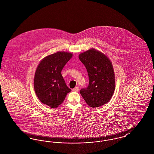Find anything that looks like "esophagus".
<instances>
[{"label":"esophagus","mask_w":154,"mask_h":154,"mask_svg":"<svg viewBox=\"0 0 154 154\" xmlns=\"http://www.w3.org/2000/svg\"><path fill=\"white\" fill-rule=\"evenodd\" d=\"M79 90V87H75L74 88L72 89V91H75V92H78Z\"/></svg>","instance_id":"obj_1"}]
</instances>
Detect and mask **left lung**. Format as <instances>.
<instances>
[{"instance_id": "obj_1", "label": "left lung", "mask_w": 154, "mask_h": 154, "mask_svg": "<svg viewBox=\"0 0 154 154\" xmlns=\"http://www.w3.org/2000/svg\"><path fill=\"white\" fill-rule=\"evenodd\" d=\"M79 59L87 70L89 84L80 90L87 103L98 108L110 100L115 89V78L112 63L108 57L94 49L79 54Z\"/></svg>"}]
</instances>
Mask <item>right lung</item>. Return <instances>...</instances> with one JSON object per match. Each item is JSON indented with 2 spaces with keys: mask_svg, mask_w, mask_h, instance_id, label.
Wrapping results in <instances>:
<instances>
[{
  "mask_svg": "<svg viewBox=\"0 0 154 154\" xmlns=\"http://www.w3.org/2000/svg\"><path fill=\"white\" fill-rule=\"evenodd\" d=\"M72 56V53L57 52L46 56L36 68L34 82L36 96L52 108L59 106L72 91L66 85L61 72Z\"/></svg>",
  "mask_w": 154,
  "mask_h": 154,
  "instance_id": "right-lung-1",
  "label": "right lung"
}]
</instances>
